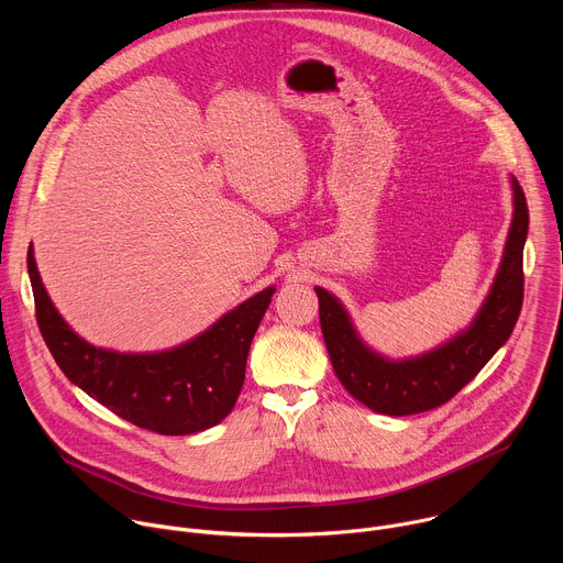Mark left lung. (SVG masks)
<instances>
[{
  "mask_svg": "<svg viewBox=\"0 0 563 563\" xmlns=\"http://www.w3.org/2000/svg\"><path fill=\"white\" fill-rule=\"evenodd\" d=\"M515 213L497 278L472 325L441 347L406 361H389L356 334L336 296L316 287L320 330L343 387L363 406L387 417L434 410L465 387L510 339L523 302V245L528 205L512 178Z\"/></svg>",
  "mask_w": 563,
  "mask_h": 563,
  "instance_id": "obj_1",
  "label": "left lung"
}]
</instances>
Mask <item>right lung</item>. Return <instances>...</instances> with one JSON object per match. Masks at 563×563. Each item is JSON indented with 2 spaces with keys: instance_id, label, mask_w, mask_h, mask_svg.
I'll return each instance as SVG.
<instances>
[{
  "instance_id": "1",
  "label": "right lung",
  "mask_w": 563,
  "mask_h": 563,
  "mask_svg": "<svg viewBox=\"0 0 563 563\" xmlns=\"http://www.w3.org/2000/svg\"><path fill=\"white\" fill-rule=\"evenodd\" d=\"M29 276L40 332L66 378L120 419L169 437L213 428L233 410L252 339L276 291H258L174 350L124 354L96 347L66 325L42 285L33 245Z\"/></svg>"
}]
</instances>
